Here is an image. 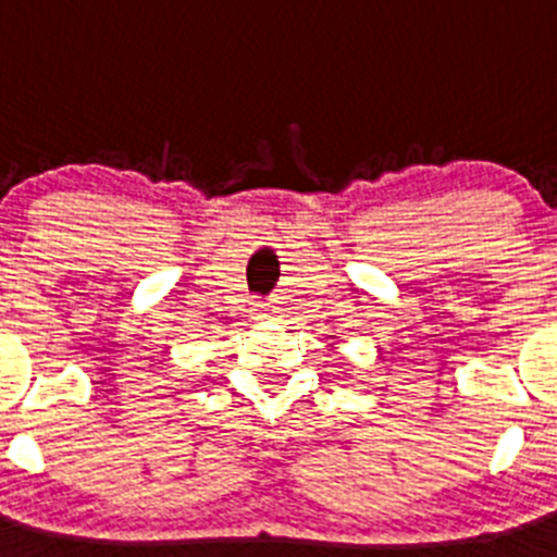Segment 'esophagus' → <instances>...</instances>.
Here are the masks:
<instances>
[{
	"label": "esophagus",
	"instance_id": "esophagus-1",
	"mask_svg": "<svg viewBox=\"0 0 557 557\" xmlns=\"http://www.w3.org/2000/svg\"><path fill=\"white\" fill-rule=\"evenodd\" d=\"M258 312L263 314V318H267V312H269V307L267 305H258Z\"/></svg>",
	"mask_w": 557,
	"mask_h": 557
}]
</instances>
